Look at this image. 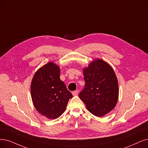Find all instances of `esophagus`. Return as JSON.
Returning a JSON list of instances; mask_svg holds the SVG:
<instances>
[{"instance_id": "34e87169", "label": "esophagus", "mask_w": 148, "mask_h": 148, "mask_svg": "<svg viewBox=\"0 0 148 148\" xmlns=\"http://www.w3.org/2000/svg\"><path fill=\"white\" fill-rule=\"evenodd\" d=\"M72 94H73V96H77V95L79 94V91H78V90L74 91H73Z\"/></svg>"}]
</instances>
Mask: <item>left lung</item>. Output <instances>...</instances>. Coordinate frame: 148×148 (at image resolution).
Here are the masks:
<instances>
[{"label": "left lung", "mask_w": 148, "mask_h": 148, "mask_svg": "<svg viewBox=\"0 0 148 148\" xmlns=\"http://www.w3.org/2000/svg\"><path fill=\"white\" fill-rule=\"evenodd\" d=\"M85 85L79 97L87 110L102 117L115 107L119 96L118 81L111 66L101 59L93 60L83 69Z\"/></svg>", "instance_id": "1"}]
</instances>
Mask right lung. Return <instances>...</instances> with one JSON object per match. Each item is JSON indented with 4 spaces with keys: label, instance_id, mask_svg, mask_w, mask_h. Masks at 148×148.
<instances>
[{
    "label": "right lung",
    "instance_id": "right-lung-1",
    "mask_svg": "<svg viewBox=\"0 0 148 148\" xmlns=\"http://www.w3.org/2000/svg\"><path fill=\"white\" fill-rule=\"evenodd\" d=\"M58 66L50 62L38 69L33 77L31 97L36 110L48 119H54L64 113L73 97L60 79Z\"/></svg>",
    "mask_w": 148,
    "mask_h": 148
}]
</instances>
